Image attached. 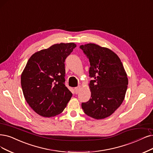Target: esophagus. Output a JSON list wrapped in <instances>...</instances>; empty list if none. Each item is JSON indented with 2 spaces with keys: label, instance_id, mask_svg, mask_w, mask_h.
I'll return each instance as SVG.
<instances>
[{
  "label": "esophagus",
  "instance_id": "esophagus-1",
  "mask_svg": "<svg viewBox=\"0 0 153 153\" xmlns=\"http://www.w3.org/2000/svg\"><path fill=\"white\" fill-rule=\"evenodd\" d=\"M79 89H80V86H77V87H76V88H74L76 94H77V93H79Z\"/></svg>",
  "mask_w": 153,
  "mask_h": 153
}]
</instances>
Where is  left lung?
Returning a JSON list of instances; mask_svg holds the SVG:
<instances>
[{"mask_svg": "<svg viewBox=\"0 0 153 153\" xmlns=\"http://www.w3.org/2000/svg\"><path fill=\"white\" fill-rule=\"evenodd\" d=\"M90 62L91 98L82 103L85 114L95 119L110 116L122 103L128 78L120 59L111 50L94 43L81 45Z\"/></svg>", "mask_w": 153, "mask_h": 153, "instance_id": "8db88e82", "label": "left lung"}]
</instances>
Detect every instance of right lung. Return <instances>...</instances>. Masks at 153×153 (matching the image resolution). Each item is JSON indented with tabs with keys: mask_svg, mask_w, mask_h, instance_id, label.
Listing matches in <instances>:
<instances>
[{
	"mask_svg": "<svg viewBox=\"0 0 153 153\" xmlns=\"http://www.w3.org/2000/svg\"><path fill=\"white\" fill-rule=\"evenodd\" d=\"M74 43L55 44L32 55L21 77L26 102L36 114L51 117L64 111L72 94L65 85V60Z\"/></svg>",
	"mask_w": 153,
	"mask_h": 153,
	"instance_id": "1",
	"label": "right lung"
}]
</instances>
